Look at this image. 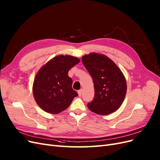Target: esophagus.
Returning <instances> with one entry per match:
<instances>
[{
  "mask_svg": "<svg viewBox=\"0 0 160 160\" xmlns=\"http://www.w3.org/2000/svg\"><path fill=\"white\" fill-rule=\"evenodd\" d=\"M82 92H83V90H82V89H80V90H79L78 91V96H82Z\"/></svg>",
  "mask_w": 160,
  "mask_h": 160,
  "instance_id": "34e87169",
  "label": "esophagus"
}]
</instances>
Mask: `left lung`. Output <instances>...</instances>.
Masks as SVG:
<instances>
[{
	"instance_id": "obj_1",
	"label": "left lung",
	"mask_w": 160,
	"mask_h": 160,
	"mask_svg": "<svg viewBox=\"0 0 160 160\" xmlns=\"http://www.w3.org/2000/svg\"><path fill=\"white\" fill-rule=\"evenodd\" d=\"M94 82V98L88 107L96 114L108 115L116 111L125 98L126 80L121 70L104 54L92 52L82 58Z\"/></svg>"
}]
</instances>
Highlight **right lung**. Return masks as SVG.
Here are the masks:
<instances>
[{"mask_svg":"<svg viewBox=\"0 0 160 160\" xmlns=\"http://www.w3.org/2000/svg\"><path fill=\"white\" fill-rule=\"evenodd\" d=\"M80 60L70 55H58L42 66L36 75L32 91L37 104L48 113L55 114L68 108L78 94L72 89L68 71Z\"/></svg>","mask_w":160,"mask_h":160,"instance_id":"right-lung-1","label":"right lung"}]
</instances>
